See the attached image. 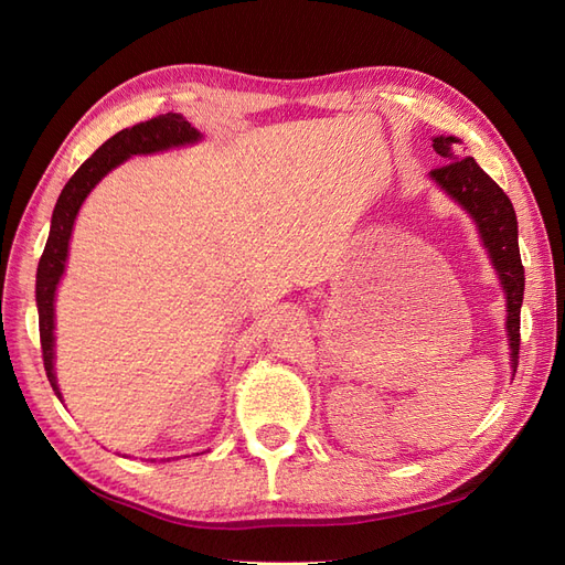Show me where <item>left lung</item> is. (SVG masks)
Returning <instances> with one entry per match:
<instances>
[{"label":"left lung","mask_w":565,"mask_h":565,"mask_svg":"<svg viewBox=\"0 0 565 565\" xmlns=\"http://www.w3.org/2000/svg\"><path fill=\"white\" fill-rule=\"evenodd\" d=\"M457 143L459 139H455V136H438V139H434V150L446 162L431 169V179L473 216L483 243L490 252V259L500 273V280L507 292V330L511 347V365H514L516 372L521 349V303L525 289V270L519 252L516 212L507 193L476 164L473 158L459 156Z\"/></svg>","instance_id":"1"}]
</instances>
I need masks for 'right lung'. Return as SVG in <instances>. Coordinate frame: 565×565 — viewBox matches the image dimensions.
<instances>
[{"mask_svg":"<svg viewBox=\"0 0 565 565\" xmlns=\"http://www.w3.org/2000/svg\"><path fill=\"white\" fill-rule=\"evenodd\" d=\"M198 139H200V131L191 127V122H188L183 115L179 113L158 115L148 119V122L134 125L131 129H122L115 136H110V139L77 169L61 191L54 207V216H51L49 241L38 266L40 344H42V358H44L49 384L56 391L58 398H61V391L54 377V295H56V285L65 270L67 243H71L75 216L82 207L84 198L89 195L92 188L104 179L113 167L125 162L127 158L143 156V152L167 150L172 146L193 143Z\"/></svg>","mask_w":565,"mask_h":565,"instance_id":"add662e5","label":"right lung"}]
</instances>
